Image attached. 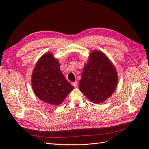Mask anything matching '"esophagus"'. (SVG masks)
Here are the masks:
<instances>
[{"instance_id": "obj_1", "label": "esophagus", "mask_w": 149, "mask_h": 149, "mask_svg": "<svg viewBox=\"0 0 149 149\" xmlns=\"http://www.w3.org/2000/svg\"><path fill=\"white\" fill-rule=\"evenodd\" d=\"M72 85H73L74 88H76V87L78 86V82L77 81H75V82L72 83Z\"/></svg>"}]
</instances>
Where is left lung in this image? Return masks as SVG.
Masks as SVG:
<instances>
[{"instance_id":"left-lung-1","label":"left lung","mask_w":149,"mask_h":149,"mask_svg":"<svg viewBox=\"0 0 149 149\" xmlns=\"http://www.w3.org/2000/svg\"><path fill=\"white\" fill-rule=\"evenodd\" d=\"M118 83L115 66L104 53L93 50L84 65L79 89L92 102L100 104L114 93Z\"/></svg>"}]
</instances>
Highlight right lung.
<instances>
[{
	"instance_id": "1",
	"label": "right lung",
	"mask_w": 149,
	"mask_h": 149,
	"mask_svg": "<svg viewBox=\"0 0 149 149\" xmlns=\"http://www.w3.org/2000/svg\"><path fill=\"white\" fill-rule=\"evenodd\" d=\"M31 86L40 100L53 106L60 105L74 89L61 71L59 61L49 52L43 54L35 65Z\"/></svg>"
}]
</instances>
